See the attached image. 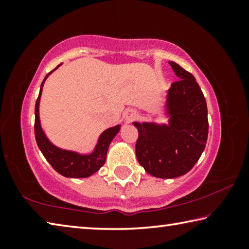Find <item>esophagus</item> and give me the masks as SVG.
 Here are the masks:
<instances>
[{
  "label": "esophagus",
  "mask_w": 249,
  "mask_h": 249,
  "mask_svg": "<svg viewBox=\"0 0 249 249\" xmlns=\"http://www.w3.org/2000/svg\"><path fill=\"white\" fill-rule=\"evenodd\" d=\"M124 120L127 122V123H130V122L135 121L138 117V113L136 112V109H133V108H128L126 109L124 112Z\"/></svg>",
  "instance_id": "1"
}]
</instances>
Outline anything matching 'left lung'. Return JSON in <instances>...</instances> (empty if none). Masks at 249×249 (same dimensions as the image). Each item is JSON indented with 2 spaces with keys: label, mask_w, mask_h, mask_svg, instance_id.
Wrapping results in <instances>:
<instances>
[{
  "label": "left lung",
  "mask_w": 249,
  "mask_h": 249,
  "mask_svg": "<svg viewBox=\"0 0 249 249\" xmlns=\"http://www.w3.org/2000/svg\"><path fill=\"white\" fill-rule=\"evenodd\" d=\"M179 80L168 90V124L138 123L136 157L149 175L172 179L190 171L205 148L209 133L208 107L196 78L169 61Z\"/></svg>",
  "instance_id": "1"
}]
</instances>
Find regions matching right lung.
<instances>
[{"instance_id": "add662e5", "label": "right lung", "mask_w": 249, "mask_h": 249, "mask_svg": "<svg viewBox=\"0 0 249 249\" xmlns=\"http://www.w3.org/2000/svg\"><path fill=\"white\" fill-rule=\"evenodd\" d=\"M60 65H58L53 71L56 70ZM46 75L43 83L40 86L39 95L36 100L35 105V138L36 142L38 145V148L43 153L46 160L52 165V167L56 170L58 174L67 177V178H87L93 174H95L101 167L104 165L105 159H107V153L108 146L113 141V138L116 136V134L120 132L121 125H116L114 127H109L105 129L101 134L93 153L89 155H81L75 153V151L66 150L58 148V147L52 144L44 133L40 125L39 120V102L41 91H43L44 83L48 75Z\"/></svg>"}]
</instances>
